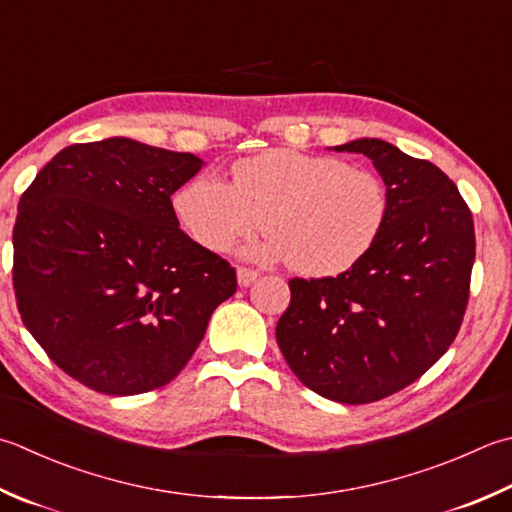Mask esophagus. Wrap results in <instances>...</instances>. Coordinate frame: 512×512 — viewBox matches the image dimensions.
Here are the masks:
<instances>
[{"mask_svg": "<svg viewBox=\"0 0 512 512\" xmlns=\"http://www.w3.org/2000/svg\"><path fill=\"white\" fill-rule=\"evenodd\" d=\"M259 277L257 270L246 268V266H237V282L239 286H250Z\"/></svg>", "mask_w": 512, "mask_h": 512, "instance_id": "obj_1", "label": "esophagus"}]
</instances>
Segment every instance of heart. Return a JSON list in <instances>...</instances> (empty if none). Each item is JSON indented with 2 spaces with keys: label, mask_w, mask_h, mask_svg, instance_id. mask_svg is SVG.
Returning <instances> with one entry per match:
<instances>
[{
  "label": "heart",
  "mask_w": 512,
  "mask_h": 512,
  "mask_svg": "<svg viewBox=\"0 0 512 512\" xmlns=\"http://www.w3.org/2000/svg\"><path fill=\"white\" fill-rule=\"evenodd\" d=\"M177 222L210 253L257 233L262 259H286L306 277L346 273L370 253L388 217V190L368 168L333 155L270 148L237 159L230 184L197 175L173 197Z\"/></svg>",
  "instance_id": "obj_1"
}]
</instances>
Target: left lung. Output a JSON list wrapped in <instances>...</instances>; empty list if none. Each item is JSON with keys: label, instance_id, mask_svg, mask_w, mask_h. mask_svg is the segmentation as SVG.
<instances>
[{"label": "left lung", "instance_id": "left-lung-1", "mask_svg": "<svg viewBox=\"0 0 512 512\" xmlns=\"http://www.w3.org/2000/svg\"><path fill=\"white\" fill-rule=\"evenodd\" d=\"M339 153L373 159L388 217L346 273L290 279L275 337L306 388L339 404L379 402L413 384L455 342L470 295L475 226L453 179L382 139Z\"/></svg>", "mask_w": 512, "mask_h": 512}]
</instances>
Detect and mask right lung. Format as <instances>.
I'll return each instance as SVG.
<instances>
[{
    "label": "right lung",
    "instance_id": "right-lung-1",
    "mask_svg": "<svg viewBox=\"0 0 512 512\" xmlns=\"http://www.w3.org/2000/svg\"><path fill=\"white\" fill-rule=\"evenodd\" d=\"M202 159L135 139L73 144L39 170L13 228V286L46 355L104 395L182 373L235 268L193 242L170 195Z\"/></svg>",
    "mask_w": 512,
    "mask_h": 512
}]
</instances>
